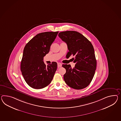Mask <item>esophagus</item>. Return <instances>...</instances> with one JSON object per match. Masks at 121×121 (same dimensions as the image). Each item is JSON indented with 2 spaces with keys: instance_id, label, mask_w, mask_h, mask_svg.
<instances>
[{
  "instance_id": "obj_1",
  "label": "esophagus",
  "mask_w": 121,
  "mask_h": 121,
  "mask_svg": "<svg viewBox=\"0 0 121 121\" xmlns=\"http://www.w3.org/2000/svg\"><path fill=\"white\" fill-rule=\"evenodd\" d=\"M57 66L58 67H61L62 66V64L60 63H57Z\"/></svg>"
}]
</instances>
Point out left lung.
<instances>
[{"label": "left lung", "mask_w": 121, "mask_h": 121, "mask_svg": "<svg viewBox=\"0 0 121 121\" xmlns=\"http://www.w3.org/2000/svg\"><path fill=\"white\" fill-rule=\"evenodd\" d=\"M58 36L67 44L69 51L67 57L72 54L75 56L74 68L70 65H62L66 70L64 75L66 83L76 90L86 87L92 80L96 69V60L92 44L77 31H62Z\"/></svg>", "instance_id": "left-lung-1"}]
</instances>
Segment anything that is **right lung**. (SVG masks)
<instances>
[{
  "label": "right lung",
  "mask_w": 121,
  "mask_h": 121,
  "mask_svg": "<svg viewBox=\"0 0 121 121\" xmlns=\"http://www.w3.org/2000/svg\"><path fill=\"white\" fill-rule=\"evenodd\" d=\"M45 32L36 35L25 45L22 56L21 70L28 85L35 89L43 88L53 79L57 69V63L46 65L44 56L48 53L52 43L58 33Z\"/></svg>",
  "instance_id": "1"
}]
</instances>
